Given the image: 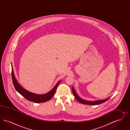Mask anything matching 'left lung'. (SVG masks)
<instances>
[{
	"instance_id": "left-lung-1",
	"label": "left lung",
	"mask_w": 130,
	"mask_h": 130,
	"mask_svg": "<svg viewBox=\"0 0 130 130\" xmlns=\"http://www.w3.org/2000/svg\"><path fill=\"white\" fill-rule=\"evenodd\" d=\"M72 92H73V93L75 99H76L77 101H78L79 102H80L81 103H82V104H86V105H98V104H101V103H103L105 102V101H106L107 100H108V99H110V98H109L107 99H104V100H96V101H86V100L81 99L78 96V95L76 94V93H75V91L73 87H72Z\"/></svg>"
}]
</instances>
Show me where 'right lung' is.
<instances>
[{"label":"right lung","mask_w":130,"mask_h":130,"mask_svg":"<svg viewBox=\"0 0 130 130\" xmlns=\"http://www.w3.org/2000/svg\"><path fill=\"white\" fill-rule=\"evenodd\" d=\"M12 82L15 90L20 94H21L23 96H24L26 99L31 102H34L36 103H41V102H45L49 100L50 99H52V98L54 95L55 93L56 92V89L60 82V81H59L51 91H50L49 93H47L46 94H37L36 93H31L26 90L19 85L18 82L15 78L14 75L13 74V71L12 67Z\"/></svg>","instance_id":"right-lung-1"}]
</instances>
